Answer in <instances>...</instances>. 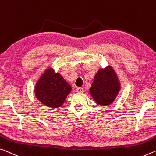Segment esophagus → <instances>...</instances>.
<instances>
[{"instance_id":"esophagus-1","label":"esophagus","mask_w":156,"mask_h":156,"mask_svg":"<svg viewBox=\"0 0 156 156\" xmlns=\"http://www.w3.org/2000/svg\"><path fill=\"white\" fill-rule=\"evenodd\" d=\"M76 91L77 93H83L84 92V89L82 87H77L76 89Z\"/></svg>"}]
</instances>
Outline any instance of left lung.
<instances>
[{"mask_svg":"<svg viewBox=\"0 0 156 156\" xmlns=\"http://www.w3.org/2000/svg\"><path fill=\"white\" fill-rule=\"evenodd\" d=\"M119 90L120 84L117 74L108 66L96 73L90 91L96 103L105 106L113 103Z\"/></svg>","mask_w":156,"mask_h":156,"instance_id":"8db88e82","label":"left lung"}]
</instances>
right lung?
<instances>
[{"instance_id":"add662e5","label":"right lung","mask_w":156,"mask_h":156,"mask_svg":"<svg viewBox=\"0 0 156 156\" xmlns=\"http://www.w3.org/2000/svg\"><path fill=\"white\" fill-rule=\"evenodd\" d=\"M71 91V87L62 76L49 68L39 78L34 92L42 104L56 108L63 104Z\"/></svg>"}]
</instances>
